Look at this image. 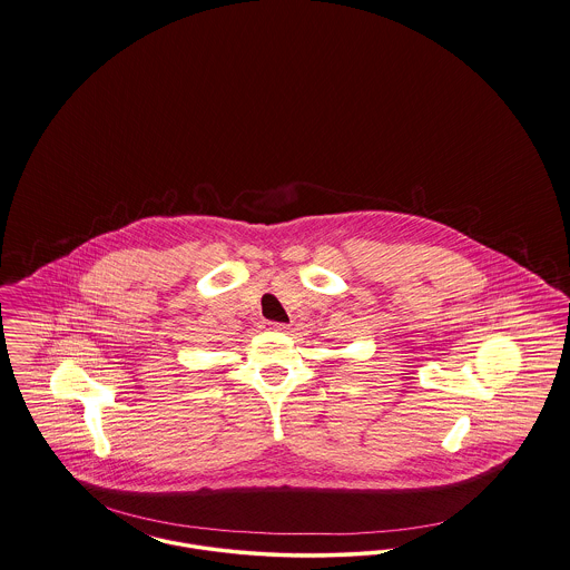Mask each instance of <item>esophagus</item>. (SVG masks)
<instances>
[{"label":"esophagus","mask_w":570,"mask_h":570,"mask_svg":"<svg viewBox=\"0 0 570 570\" xmlns=\"http://www.w3.org/2000/svg\"><path fill=\"white\" fill-rule=\"evenodd\" d=\"M269 328H272V331H284V328H286V325H282V323H269Z\"/></svg>","instance_id":"obj_1"}]
</instances>
